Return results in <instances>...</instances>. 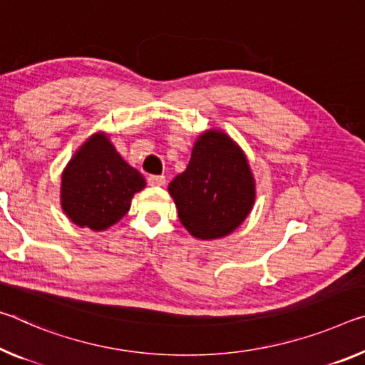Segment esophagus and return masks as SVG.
I'll return each instance as SVG.
<instances>
[{
    "mask_svg": "<svg viewBox=\"0 0 365 365\" xmlns=\"http://www.w3.org/2000/svg\"><path fill=\"white\" fill-rule=\"evenodd\" d=\"M148 183L151 185V187H162V185H165V177L151 175V177H148Z\"/></svg>",
    "mask_w": 365,
    "mask_h": 365,
    "instance_id": "obj_1",
    "label": "esophagus"
}]
</instances>
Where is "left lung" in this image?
Listing matches in <instances>:
<instances>
[{"label":"left lung","mask_w":365,"mask_h":365,"mask_svg":"<svg viewBox=\"0 0 365 365\" xmlns=\"http://www.w3.org/2000/svg\"><path fill=\"white\" fill-rule=\"evenodd\" d=\"M183 227L198 240L232 234L250 214L257 183L245 153L221 130L196 138L188 167L169 185Z\"/></svg>","instance_id":"1"}]
</instances>
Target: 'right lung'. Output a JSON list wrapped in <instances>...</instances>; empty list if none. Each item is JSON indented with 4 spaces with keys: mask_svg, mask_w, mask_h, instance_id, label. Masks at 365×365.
<instances>
[{
    "mask_svg": "<svg viewBox=\"0 0 365 365\" xmlns=\"http://www.w3.org/2000/svg\"><path fill=\"white\" fill-rule=\"evenodd\" d=\"M146 180L108 140L106 131L91 135L61 173L60 201L69 221L102 232L130 211L135 193Z\"/></svg>",
    "mask_w": 365,
    "mask_h": 365,
    "instance_id": "obj_1",
    "label": "right lung"
}]
</instances>
